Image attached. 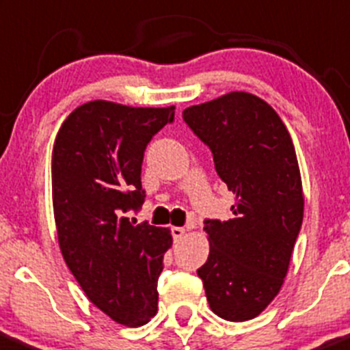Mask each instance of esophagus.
Instances as JSON below:
<instances>
[{"mask_svg": "<svg viewBox=\"0 0 350 350\" xmlns=\"http://www.w3.org/2000/svg\"><path fill=\"white\" fill-rule=\"evenodd\" d=\"M187 230L183 228H172V236H174L175 241H180L183 236H185Z\"/></svg>", "mask_w": 350, "mask_h": 350, "instance_id": "34e87169", "label": "esophagus"}]
</instances>
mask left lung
<instances>
[{
	"instance_id": "8db88e82",
	"label": "left lung",
	"mask_w": 350,
	"mask_h": 350,
	"mask_svg": "<svg viewBox=\"0 0 350 350\" xmlns=\"http://www.w3.org/2000/svg\"><path fill=\"white\" fill-rule=\"evenodd\" d=\"M183 120L214 154L236 196L229 221H205L208 258L197 269L208 307L246 322L282 290L304 221V189L286 126L261 97L234 91L190 106Z\"/></svg>"
}]
</instances>
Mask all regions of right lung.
I'll list each match as a JSON object with an SVG mask.
<instances>
[{
    "label": "right lung",
    "instance_id": "1",
    "mask_svg": "<svg viewBox=\"0 0 350 350\" xmlns=\"http://www.w3.org/2000/svg\"><path fill=\"white\" fill-rule=\"evenodd\" d=\"M175 106L131 107L91 100L72 111L52 151V200L59 246L85 297L114 322L148 323L170 229L124 217L145 202L146 145Z\"/></svg>",
    "mask_w": 350,
    "mask_h": 350
}]
</instances>
